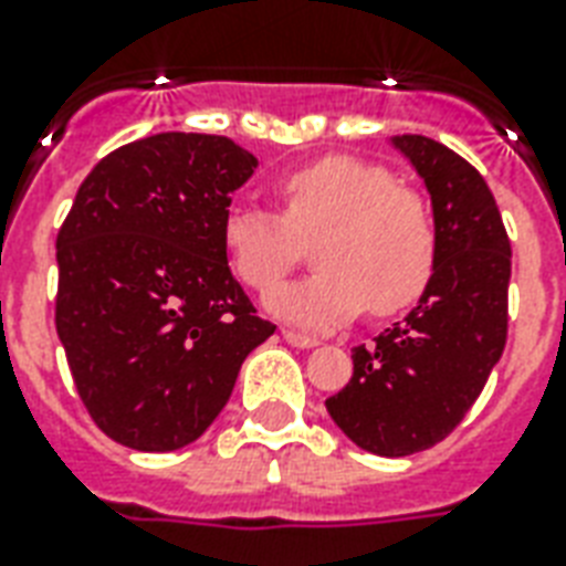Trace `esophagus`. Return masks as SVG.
I'll use <instances>...</instances> for the list:
<instances>
[{
	"mask_svg": "<svg viewBox=\"0 0 566 566\" xmlns=\"http://www.w3.org/2000/svg\"><path fill=\"white\" fill-rule=\"evenodd\" d=\"M282 337L287 340L291 346H300V349H311V346H317V337H308V335H300V332H291V328H284Z\"/></svg>",
	"mask_w": 566,
	"mask_h": 566,
	"instance_id": "obj_1",
	"label": "esophagus"
}]
</instances>
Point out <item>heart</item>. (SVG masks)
<instances>
[{
  "mask_svg": "<svg viewBox=\"0 0 566 566\" xmlns=\"http://www.w3.org/2000/svg\"><path fill=\"white\" fill-rule=\"evenodd\" d=\"M282 217L258 205L222 213V252L231 270L266 291L298 260V240L318 238L308 280L266 293L275 317L311 332L349 323L370 305L376 314L420 300L438 261L429 205L376 164L328 155L275 181Z\"/></svg>",
  "mask_w": 566,
  "mask_h": 566,
  "instance_id": "b5f03b06",
  "label": "heart"
}]
</instances>
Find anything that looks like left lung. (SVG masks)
I'll list each match as a JSON object with an SVG mask.
<instances>
[{"label": "left lung", "instance_id": "obj_1", "mask_svg": "<svg viewBox=\"0 0 566 566\" xmlns=\"http://www.w3.org/2000/svg\"><path fill=\"white\" fill-rule=\"evenodd\" d=\"M431 196L438 261L402 323L353 349V378L326 408L373 455L434 447L464 420L509 337L511 243L475 167L422 135L390 137Z\"/></svg>", "mask_w": 566, "mask_h": 566}]
</instances>
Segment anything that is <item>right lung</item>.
<instances>
[{"instance_id":"right-lung-1","label":"right lung","mask_w":566,"mask_h":566,"mask_svg":"<svg viewBox=\"0 0 566 566\" xmlns=\"http://www.w3.org/2000/svg\"><path fill=\"white\" fill-rule=\"evenodd\" d=\"M258 158L164 132L105 155L57 231L55 328L84 408L140 452L193 443L275 326L222 252V213Z\"/></svg>"}]
</instances>
